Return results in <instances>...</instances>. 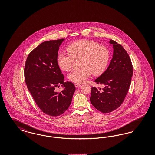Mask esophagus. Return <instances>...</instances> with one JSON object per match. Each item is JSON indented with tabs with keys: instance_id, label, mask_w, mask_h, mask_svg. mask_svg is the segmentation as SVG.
Instances as JSON below:
<instances>
[{
	"instance_id": "34e87169",
	"label": "esophagus",
	"mask_w": 155,
	"mask_h": 155,
	"mask_svg": "<svg viewBox=\"0 0 155 155\" xmlns=\"http://www.w3.org/2000/svg\"><path fill=\"white\" fill-rule=\"evenodd\" d=\"M74 85H75V88H78V87H80L81 86V84H75Z\"/></svg>"
}]
</instances>
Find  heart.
I'll return each instance as SVG.
<instances>
[{
  "label": "heart",
  "mask_w": 155,
  "mask_h": 155,
  "mask_svg": "<svg viewBox=\"0 0 155 155\" xmlns=\"http://www.w3.org/2000/svg\"><path fill=\"white\" fill-rule=\"evenodd\" d=\"M68 53L60 52L57 56L59 67L63 71H70L74 60L81 59V69L75 70L68 75V79L74 83H82L93 73L97 75L102 74L107 66L110 57L109 49L99 43L81 40L67 45Z\"/></svg>",
  "instance_id": "heart-1"
}]
</instances>
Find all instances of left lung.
I'll use <instances>...</instances> for the list:
<instances>
[{"label": "left lung", "mask_w": 155, "mask_h": 155, "mask_svg": "<svg viewBox=\"0 0 155 155\" xmlns=\"http://www.w3.org/2000/svg\"><path fill=\"white\" fill-rule=\"evenodd\" d=\"M109 42L113 46V58L106 70L95 81L104 88L92 87L90 97L92 104L103 113L111 112L121 105L133 73L131 60L124 48L113 40Z\"/></svg>", "instance_id": "left-lung-1"}]
</instances>
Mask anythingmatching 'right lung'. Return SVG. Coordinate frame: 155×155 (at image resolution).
I'll list each match as a JSON object with an SVG mask.
<instances>
[{
  "label": "right lung",
  "mask_w": 155,
  "mask_h": 155,
  "mask_svg": "<svg viewBox=\"0 0 155 155\" xmlns=\"http://www.w3.org/2000/svg\"><path fill=\"white\" fill-rule=\"evenodd\" d=\"M64 39L45 41L30 52L24 67L27 87L39 108L51 116L63 114L69 107L75 88L64 82L57 61L59 46ZM61 84L60 93L55 88Z\"/></svg>",
  "instance_id": "right-lung-1"
}]
</instances>
